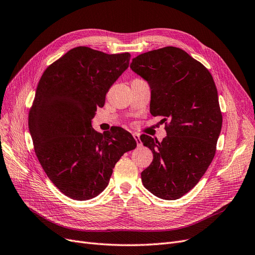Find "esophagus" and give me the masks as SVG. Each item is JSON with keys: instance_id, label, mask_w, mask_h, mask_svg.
Instances as JSON below:
<instances>
[{"instance_id": "esophagus-1", "label": "esophagus", "mask_w": 255, "mask_h": 255, "mask_svg": "<svg viewBox=\"0 0 255 255\" xmlns=\"http://www.w3.org/2000/svg\"><path fill=\"white\" fill-rule=\"evenodd\" d=\"M132 135H133L134 139L136 140V145H137V147H140V146H142V142H140V139H139V135H138L137 133H133Z\"/></svg>"}]
</instances>
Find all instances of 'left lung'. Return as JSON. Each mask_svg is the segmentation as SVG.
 Here are the masks:
<instances>
[{
	"mask_svg": "<svg viewBox=\"0 0 255 255\" xmlns=\"http://www.w3.org/2000/svg\"><path fill=\"white\" fill-rule=\"evenodd\" d=\"M130 68L151 88L150 113L163 117L167 136L144 134L153 161L140 174L143 185L163 200H177L199 183L211 164L223 117L209 70L177 47L168 46L132 59Z\"/></svg>",
	"mask_w": 255,
	"mask_h": 255,
	"instance_id": "8db88e82",
	"label": "left lung"
}]
</instances>
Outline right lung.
Wrapping results in <instances>:
<instances>
[{
    "label": "right lung",
    "instance_id": "right-lung-1",
    "mask_svg": "<svg viewBox=\"0 0 255 255\" xmlns=\"http://www.w3.org/2000/svg\"><path fill=\"white\" fill-rule=\"evenodd\" d=\"M130 56L75 47L49 65L37 84L28 116L34 151L49 180L72 200L99 195L121 156L136 147L121 127L106 134L91 127Z\"/></svg>",
    "mask_w": 255,
    "mask_h": 255
}]
</instances>
